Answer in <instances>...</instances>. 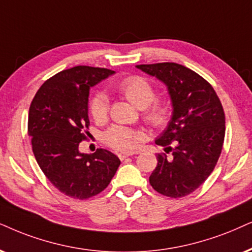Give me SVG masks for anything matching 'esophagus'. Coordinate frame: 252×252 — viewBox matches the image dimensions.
Masks as SVG:
<instances>
[{
    "label": "esophagus",
    "mask_w": 252,
    "mask_h": 252,
    "mask_svg": "<svg viewBox=\"0 0 252 252\" xmlns=\"http://www.w3.org/2000/svg\"><path fill=\"white\" fill-rule=\"evenodd\" d=\"M117 156H119V158L121 159V160H124L126 158H128V157H130V156H132V154H131V152H120V154Z\"/></svg>",
    "instance_id": "esophagus-1"
}]
</instances>
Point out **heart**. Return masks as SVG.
Here are the masks:
<instances>
[{
    "label": "heart",
    "instance_id": "b5f03b06",
    "mask_svg": "<svg viewBox=\"0 0 252 252\" xmlns=\"http://www.w3.org/2000/svg\"><path fill=\"white\" fill-rule=\"evenodd\" d=\"M116 91L133 106L141 108L143 119L151 128L163 129L170 123L172 117L170 104L163 100H155L156 91L146 79L138 75L124 78L116 85ZM88 111L96 123L106 122L109 111L106 95L94 94L88 102ZM103 141L115 150L130 151L141 141V133L126 126H113L104 132Z\"/></svg>",
    "mask_w": 252,
    "mask_h": 252
}]
</instances>
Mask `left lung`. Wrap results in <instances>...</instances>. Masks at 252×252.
Returning <instances> with one entry per match:
<instances>
[{"label": "left lung", "instance_id": "8db88e82", "mask_svg": "<svg viewBox=\"0 0 252 252\" xmlns=\"http://www.w3.org/2000/svg\"><path fill=\"white\" fill-rule=\"evenodd\" d=\"M167 86L173 115L167 129L156 141L165 152L157 155L151 186L168 197L193 193L211 176L221 155L225 116L221 101L206 79L176 63L137 65ZM175 143V148L170 144Z\"/></svg>", "mask_w": 252, "mask_h": 252}]
</instances>
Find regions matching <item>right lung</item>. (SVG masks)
Returning a JSON list of instances; mask_svg holds the SVG:
<instances>
[{
  "mask_svg": "<svg viewBox=\"0 0 252 252\" xmlns=\"http://www.w3.org/2000/svg\"><path fill=\"white\" fill-rule=\"evenodd\" d=\"M113 73L91 66L63 69L40 86L30 104L28 132L34 158L50 183L73 199L102 192L121 164L108 150L79 152L89 133V88Z\"/></svg>",
  "mask_w": 252,
  "mask_h": 252,
  "instance_id": "right-lung-1",
  "label": "right lung"
}]
</instances>
